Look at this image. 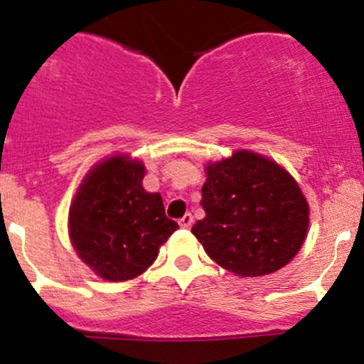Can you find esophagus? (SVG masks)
I'll use <instances>...</instances> for the list:
<instances>
[{
    "label": "esophagus",
    "instance_id": "obj_1",
    "mask_svg": "<svg viewBox=\"0 0 364 364\" xmlns=\"http://www.w3.org/2000/svg\"><path fill=\"white\" fill-rule=\"evenodd\" d=\"M192 223H193V216L190 213L185 214V216L179 220V227H183V228H190L192 227Z\"/></svg>",
    "mask_w": 364,
    "mask_h": 364
}]
</instances>
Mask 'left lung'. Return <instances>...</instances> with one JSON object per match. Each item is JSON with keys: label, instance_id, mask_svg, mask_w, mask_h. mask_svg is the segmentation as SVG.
I'll return each instance as SVG.
<instances>
[{"label": "left lung", "instance_id": "1", "mask_svg": "<svg viewBox=\"0 0 364 364\" xmlns=\"http://www.w3.org/2000/svg\"><path fill=\"white\" fill-rule=\"evenodd\" d=\"M192 227L213 262L240 277L277 272L296 256L309 228V204L288 171L267 156L237 150L208 164Z\"/></svg>", "mask_w": 364, "mask_h": 364}]
</instances>
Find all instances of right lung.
Returning a JSON list of instances; mask_svg holds the SVG:
<instances>
[{"label":"right lung","mask_w":364,"mask_h":364,"mask_svg":"<svg viewBox=\"0 0 364 364\" xmlns=\"http://www.w3.org/2000/svg\"><path fill=\"white\" fill-rule=\"evenodd\" d=\"M144 166L113 155L92 167L70 208V239L76 255L99 277L122 282L137 277L178 230L166 216L160 193L143 188Z\"/></svg>","instance_id":"obj_1"}]
</instances>
